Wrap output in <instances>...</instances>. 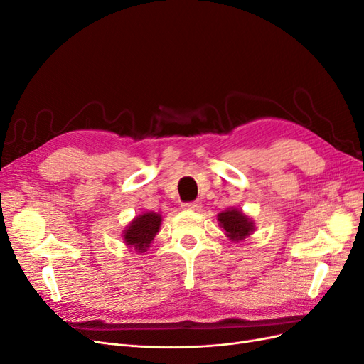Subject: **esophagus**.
Segmentation results:
<instances>
[{"label": "esophagus", "mask_w": 364, "mask_h": 364, "mask_svg": "<svg viewBox=\"0 0 364 364\" xmlns=\"http://www.w3.org/2000/svg\"><path fill=\"white\" fill-rule=\"evenodd\" d=\"M182 208L186 209V211H200L202 205L199 202H191V203H183Z\"/></svg>", "instance_id": "esophagus-1"}]
</instances>
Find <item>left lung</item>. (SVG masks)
<instances>
[{
  "label": "left lung",
  "instance_id": "8db88e82",
  "mask_svg": "<svg viewBox=\"0 0 364 364\" xmlns=\"http://www.w3.org/2000/svg\"><path fill=\"white\" fill-rule=\"evenodd\" d=\"M218 226L225 230V235L234 241V243H241V241L249 238L255 232V223L253 220L243 213V209L230 208L217 215Z\"/></svg>",
  "mask_w": 364,
  "mask_h": 364
}]
</instances>
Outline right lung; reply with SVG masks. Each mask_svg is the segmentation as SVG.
I'll use <instances>...</instances> for the list:
<instances>
[{
	"mask_svg": "<svg viewBox=\"0 0 364 364\" xmlns=\"http://www.w3.org/2000/svg\"><path fill=\"white\" fill-rule=\"evenodd\" d=\"M162 215L158 213H142L136 215L123 230L124 245L129 249H135L138 253H144L150 247L153 238L159 232Z\"/></svg>",
	"mask_w": 364,
	"mask_h": 364,
	"instance_id": "right-lung-1",
	"label": "right lung"
}]
</instances>
